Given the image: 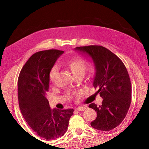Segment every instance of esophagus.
I'll list each match as a JSON object with an SVG mask.
<instances>
[{"label":"esophagus","instance_id":"34e87169","mask_svg":"<svg viewBox=\"0 0 149 149\" xmlns=\"http://www.w3.org/2000/svg\"><path fill=\"white\" fill-rule=\"evenodd\" d=\"M76 111H84L85 110V107H78V108H77L76 109Z\"/></svg>","mask_w":149,"mask_h":149}]
</instances>
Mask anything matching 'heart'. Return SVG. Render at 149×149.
Wrapping results in <instances>:
<instances>
[{"mask_svg":"<svg viewBox=\"0 0 149 149\" xmlns=\"http://www.w3.org/2000/svg\"><path fill=\"white\" fill-rule=\"evenodd\" d=\"M67 66L70 69L71 72L74 76L78 74H82L84 76L88 68V64L86 60L81 58H76L71 59L67 62ZM58 71V66L55 64L51 68L49 72V78L51 82H54L55 77Z\"/></svg>","mask_w":149,"mask_h":149,"instance_id":"heart-1","label":"heart"}]
</instances>
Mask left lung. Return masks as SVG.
I'll return each instance as SVG.
<instances>
[{
	"label": "left lung",
	"instance_id": "1",
	"mask_svg": "<svg viewBox=\"0 0 149 149\" xmlns=\"http://www.w3.org/2000/svg\"><path fill=\"white\" fill-rule=\"evenodd\" d=\"M74 49L92 59L95 69L93 85L103 98L102 105H89L97 113L91 127L110 131L123 121L131 104L132 85L126 67L115 54L102 46L77 47Z\"/></svg>",
	"mask_w": 149,
	"mask_h": 149
}]
</instances>
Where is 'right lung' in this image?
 Returning <instances> with one entry per match:
<instances>
[{"label":"right lung","mask_w":149,"mask_h":149,"mask_svg":"<svg viewBox=\"0 0 149 149\" xmlns=\"http://www.w3.org/2000/svg\"><path fill=\"white\" fill-rule=\"evenodd\" d=\"M63 51L49 49L36 52L20 71L18 78V101L22 115L40 137L54 140L68 130L72 109H51L46 93L49 87V72Z\"/></svg>","instance_id":"obj_1"}]
</instances>
